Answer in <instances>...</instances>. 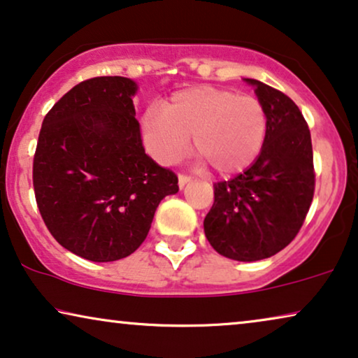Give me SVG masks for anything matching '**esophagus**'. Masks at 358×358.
Instances as JSON below:
<instances>
[{"mask_svg":"<svg viewBox=\"0 0 358 358\" xmlns=\"http://www.w3.org/2000/svg\"><path fill=\"white\" fill-rule=\"evenodd\" d=\"M190 180H192V178H190L189 174H179V185H180V187H184V185L190 182Z\"/></svg>","mask_w":358,"mask_h":358,"instance_id":"1","label":"esophagus"}]
</instances>
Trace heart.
Wrapping results in <instances>:
<instances>
[{
  "instance_id": "obj_1",
  "label": "heart",
  "mask_w": 358,
  "mask_h": 358,
  "mask_svg": "<svg viewBox=\"0 0 358 358\" xmlns=\"http://www.w3.org/2000/svg\"><path fill=\"white\" fill-rule=\"evenodd\" d=\"M143 140L159 163L180 159L194 136V151L213 173L231 176L251 166L267 134V115L256 97L199 86L171 96L163 109L145 112Z\"/></svg>"
}]
</instances>
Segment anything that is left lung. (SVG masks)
<instances>
[{
	"label": "left lung",
	"mask_w": 358,
	"mask_h": 358,
	"mask_svg": "<svg viewBox=\"0 0 358 358\" xmlns=\"http://www.w3.org/2000/svg\"><path fill=\"white\" fill-rule=\"evenodd\" d=\"M246 81L256 86L266 110V140L244 173L213 185L215 200L203 229L218 254L252 262L295 239L315 195V166L310 129L295 102L275 87Z\"/></svg>",
	"instance_id": "left-lung-1"
}]
</instances>
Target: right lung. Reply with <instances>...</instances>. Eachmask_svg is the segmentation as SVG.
Returning a JSON list of instances; mask_svg holds the SVG:
<instances>
[{
    "instance_id": "obj_1",
    "label": "right lung",
    "mask_w": 358,
    "mask_h": 358,
    "mask_svg": "<svg viewBox=\"0 0 358 358\" xmlns=\"http://www.w3.org/2000/svg\"><path fill=\"white\" fill-rule=\"evenodd\" d=\"M124 76L81 81L48 110L32 164L38 212L63 248L92 262L130 256L178 176L145 153Z\"/></svg>"
}]
</instances>
